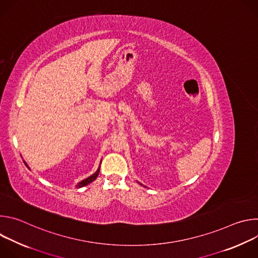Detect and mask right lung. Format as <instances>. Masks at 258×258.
<instances>
[{
  "label": "right lung",
  "mask_w": 258,
  "mask_h": 258,
  "mask_svg": "<svg viewBox=\"0 0 258 258\" xmlns=\"http://www.w3.org/2000/svg\"><path fill=\"white\" fill-rule=\"evenodd\" d=\"M24 163H25V161H24ZM25 165L27 166V164L25 163ZM28 167V166H27ZM99 172H100V167L97 169V171L95 172V173H93L92 175H90L89 177H87V178H85L84 180H82V181H80L78 185H77V188H82V187H85V186H87V185H89L90 182H92L93 180H95L96 178H97V176H98V174H99Z\"/></svg>",
  "instance_id": "right-lung-1"
}]
</instances>
